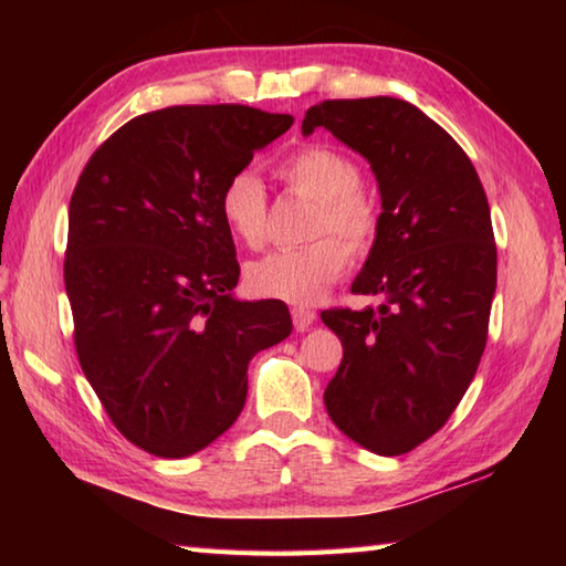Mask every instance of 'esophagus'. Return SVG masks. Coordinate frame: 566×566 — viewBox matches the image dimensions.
<instances>
[{"label": "esophagus", "mask_w": 566, "mask_h": 566, "mask_svg": "<svg viewBox=\"0 0 566 566\" xmlns=\"http://www.w3.org/2000/svg\"><path fill=\"white\" fill-rule=\"evenodd\" d=\"M292 322H294V329L296 332H306L314 322H317V312L304 310V306H294V310H292Z\"/></svg>", "instance_id": "obj_1"}]
</instances>
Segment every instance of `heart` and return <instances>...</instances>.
<instances>
[{
  "mask_svg": "<svg viewBox=\"0 0 566 566\" xmlns=\"http://www.w3.org/2000/svg\"><path fill=\"white\" fill-rule=\"evenodd\" d=\"M282 179L294 191L317 202V214L310 232L317 237L310 244L276 249L262 260L247 264V286L256 296L284 300L292 304H312L339 280L349 264V249L369 252L377 239L379 214L364 195L357 161L339 149L306 145L292 151L280 167ZM219 212L229 232L249 249L266 239V189L254 169H239L227 179L219 195ZM339 233L350 247L332 238ZM324 233V238L318 234Z\"/></svg>",
  "mask_w": 566,
  "mask_h": 566,
  "instance_id": "heart-1",
  "label": "heart"
}]
</instances>
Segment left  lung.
<instances>
[{"mask_svg":"<svg viewBox=\"0 0 566 566\" xmlns=\"http://www.w3.org/2000/svg\"><path fill=\"white\" fill-rule=\"evenodd\" d=\"M319 127L369 161L381 199L352 282L381 304L322 312L344 347L324 407L352 442L397 457L444 427L476 375L496 290L490 205L464 149L415 104L327 99L302 134Z\"/></svg>","mask_w":566,"mask_h":566,"instance_id":"left-lung-1","label":"left lung"}]
</instances>
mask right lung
Returning <instances> with one entry per match:
<instances>
[{"mask_svg":"<svg viewBox=\"0 0 566 566\" xmlns=\"http://www.w3.org/2000/svg\"><path fill=\"white\" fill-rule=\"evenodd\" d=\"M292 114L167 107L94 151L70 202L64 284L84 377L114 427L181 459L234 424L256 352L292 334L280 300L234 296L239 264L219 195Z\"/></svg>","mask_w":566,"mask_h":566,"instance_id":"obj_1","label":"right lung"}]
</instances>
